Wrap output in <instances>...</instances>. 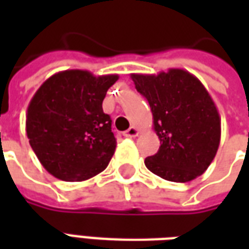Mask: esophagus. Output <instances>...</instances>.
Segmentation results:
<instances>
[{
  "instance_id": "34e87169",
  "label": "esophagus",
  "mask_w": 249,
  "mask_h": 249,
  "mask_svg": "<svg viewBox=\"0 0 249 249\" xmlns=\"http://www.w3.org/2000/svg\"><path fill=\"white\" fill-rule=\"evenodd\" d=\"M124 136L125 137H136V136H139V129L136 126H130L129 129L125 130Z\"/></svg>"
}]
</instances>
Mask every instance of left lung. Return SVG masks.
I'll return each mask as SVG.
<instances>
[{
  "label": "left lung",
  "mask_w": 249,
  "mask_h": 249,
  "mask_svg": "<svg viewBox=\"0 0 249 249\" xmlns=\"http://www.w3.org/2000/svg\"><path fill=\"white\" fill-rule=\"evenodd\" d=\"M130 77L149 103L160 140L156 155L145 159V167L175 183L203 175L216 156L221 135L219 112L208 90L184 69Z\"/></svg>",
  "instance_id": "8db88e82"
}]
</instances>
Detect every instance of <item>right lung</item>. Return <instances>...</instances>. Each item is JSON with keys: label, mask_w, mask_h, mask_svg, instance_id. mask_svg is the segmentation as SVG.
I'll use <instances>...</instances> for the list:
<instances>
[{"label": "right lung", "mask_w": 249, "mask_h": 249, "mask_svg": "<svg viewBox=\"0 0 249 249\" xmlns=\"http://www.w3.org/2000/svg\"><path fill=\"white\" fill-rule=\"evenodd\" d=\"M117 74L80 69L49 77L30 100L26 135L42 167L64 181H84L108 167L116 149L103 101Z\"/></svg>", "instance_id": "right-lung-1"}]
</instances>
